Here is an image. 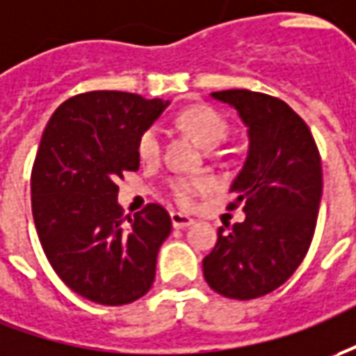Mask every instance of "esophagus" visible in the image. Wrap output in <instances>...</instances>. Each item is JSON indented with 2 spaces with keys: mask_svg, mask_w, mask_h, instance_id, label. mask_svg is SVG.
Returning <instances> with one entry per match:
<instances>
[{
  "mask_svg": "<svg viewBox=\"0 0 356 356\" xmlns=\"http://www.w3.org/2000/svg\"><path fill=\"white\" fill-rule=\"evenodd\" d=\"M171 222H173V228L177 229L188 228V226L195 224V220L187 216V214H181V212H171Z\"/></svg>",
  "mask_w": 356,
  "mask_h": 356,
  "instance_id": "esophagus-1",
  "label": "esophagus"
}]
</instances>
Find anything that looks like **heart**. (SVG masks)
Here are the masks:
<instances>
[{
    "mask_svg": "<svg viewBox=\"0 0 356 356\" xmlns=\"http://www.w3.org/2000/svg\"><path fill=\"white\" fill-rule=\"evenodd\" d=\"M179 127L185 128L198 144L207 149L216 147L220 142H224L228 136V120L220 115L216 108L207 105H195L185 108L177 117ZM161 149V134L156 127L147 128L140 136L138 142V154L144 161H154L159 156ZM209 191V181L197 177H177L171 181V195L181 207H188L195 198Z\"/></svg>",
    "mask_w": 356,
    "mask_h": 356,
    "instance_id": "obj_1",
    "label": "heart"
}]
</instances>
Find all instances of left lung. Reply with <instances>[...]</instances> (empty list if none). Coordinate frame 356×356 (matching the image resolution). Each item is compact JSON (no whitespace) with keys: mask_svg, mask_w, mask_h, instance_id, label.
<instances>
[{"mask_svg":"<svg viewBox=\"0 0 356 356\" xmlns=\"http://www.w3.org/2000/svg\"><path fill=\"white\" fill-rule=\"evenodd\" d=\"M238 111L248 158L229 191L245 220L202 259L209 286L226 298L253 300L284 284L310 248L321 200V159L310 128L277 97L248 89L210 93Z\"/></svg>","mask_w":356,"mask_h":356,"instance_id":"1","label":"left lung"}]
</instances>
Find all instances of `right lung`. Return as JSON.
<instances>
[{
  "label": "right lung",
  "mask_w": 356,
  "mask_h": 356,
  "mask_svg": "<svg viewBox=\"0 0 356 356\" xmlns=\"http://www.w3.org/2000/svg\"><path fill=\"white\" fill-rule=\"evenodd\" d=\"M168 105L89 91L62 103L40 138L31 173L36 234L67 289L95 304H130L156 279L171 218L159 204L122 218L117 179L140 168V136Z\"/></svg>",
  "instance_id": "1"
}]
</instances>
